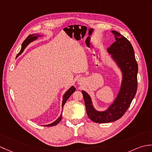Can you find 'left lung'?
I'll use <instances>...</instances> for the list:
<instances>
[{
  "instance_id": "1",
  "label": "left lung",
  "mask_w": 152,
  "mask_h": 152,
  "mask_svg": "<svg viewBox=\"0 0 152 152\" xmlns=\"http://www.w3.org/2000/svg\"><path fill=\"white\" fill-rule=\"evenodd\" d=\"M115 42L107 50L122 72V80L119 93L113 103L104 111L94 109L90 96L82 91L87 114L96 123H108L117 121L124 115L135 96L137 89L138 65L135 52L130 42L118 31L113 30Z\"/></svg>"
}]
</instances>
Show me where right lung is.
<instances>
[{
	"mask_svg": "<svg viewBox=\"0 0 152 152\" xmlns=\"http://www.w3.org/2000/svg\"><path fill=\"white\" fill-rule=\"evenodd\" d=\"M40 36H40L39 34H36L29 35V36H28L26 38V39L23 41V44H22V47H21L20 50L19 54L17 55V57H18V56H19L20 54H21V53H22V52L24 51V48H25L27 47V46L31 43V42H32V41H35V40H36L38 38V37H40ZM75 90H76V88H75V87H74V86H72L70 88V89H69V90H67V91H66V92L64 94V95H63V102H62V108H63V105H64L66 103V100H67L69 99V98L70 96V95H71L74 92H75ZM61 118H62V113H61V115L59 116V117L57 120H56V121H54V122L51 123V124H50L44 125V126L49 127V126H54L57 125V124H58V123H59L60 121H61Z\"/></svg>",
	"mask_w": 152,
	"mask_h": 152,
	"instance_id": "1",
	"label": "right lung"
}]
</instances>
